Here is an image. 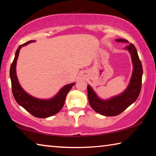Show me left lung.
Wrapping results in <instances>:
<instances>
[{
    "instance_id": "obj_1",
    "label": "left lung",
    "mask_w": 156,
    "mask_h": 156,
    "mask_svg": "<svg viewBox=\"0 0 156 156\" xmlns=\"http://www.w3.org/2000/svg\"><path fill=\"white\" fill-rule=\"evenodd\" d=\"M116 41L128 43V41L123 39H116ZM124 49L131 54L133 70L128 87L123 93L104 100L99 98L91 86L88 85L89 104L94 111L103 115L115 116L120 114L136 101L141 90L143 70L136 48L133 44L130 43Z\"/></svg>"
}]
</instances>
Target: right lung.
Segmentation results:
<instances>
[{
  "instance_id": "right-lung-1",
  "label": "right lung",
  "mask_w": 156,
  "mask_h": 156,
  "mask_svg": "<svg viewBox=\"0 0 156 156\" xmlns=\"http://www.w3.org/2000/svg\"><path fill=\"white\" fill-rule=\"evenodd\" d=\"M34 41H30L24 44L19 45L15 53L14 61L10 66L9 70L12 93L17 103L23 108H24L27 112L31 113L33 116L39 117V118H46V117L54 115L61 111L64 105L66 95L75 83L64 86L57 95L49 99H38L27 93L20 86L18 80L16 72V61L19 57L20 48Z\"/></svg>"
}]
</instances>
